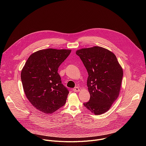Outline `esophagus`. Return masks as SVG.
Masks as SVG:
<instances>
[{
	"label": "esophagus",
	"instance_id": "esophagus-1",
	"mask_svg": "<svg viewBox=\"0 0 146 146\" xmlns=\"http://www.w3.org/2000/svg\"><path fill=\"white\" fill-rule=\"evenodd\" d=\"M73 91L74 92H79L80 91V88L78 87H75L73 89Z\"/></svg>",
	"mask_w": 146,
	"mask_h": 146
}]
</instances>
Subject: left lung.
I'll list each match as a JSON object with an SVG mask.
<instances>
[{"mask_svg": "<svg viewBox=\"0 0 146 146\" xmlns=\"http://www.w3.org/2000/svg\"><path fill=\"white\" fill-rule=\"evenodd\" d=\"M86 67L88 77L90 100L84 106L95 115L108 111L119 96L123 70L115 54L99 46L76 52Z\"/></svg>", "mask_w": 146, "mask_h": 146, "instance_id": "left-lung-1", "label": "left lung"}]
</instances>
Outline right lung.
Listing matches in <instances>:
<instances>
[{
    "label": "right lung",
    "instance_id": "right-lung-1",
    "mask_svg": "<svg viewBox=\"0 0 146 146\" xmlns=\"http://www.w3.org/2000/svg\"><path fill=\"white\" fill-rule=\"evenodd\" d=\"M70 52L68 49L38 50L23 67L21 78L25 95L40 111L51 114L65 104L69 92L62 84L58 70Z\"/></svg>",
    "mask_w": 146,
    "mask_h": 146
}]
</instances>
